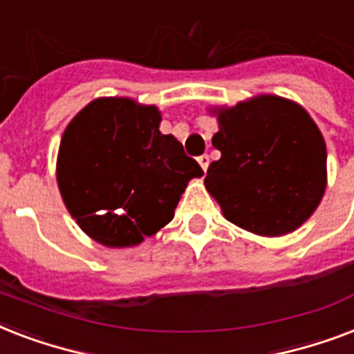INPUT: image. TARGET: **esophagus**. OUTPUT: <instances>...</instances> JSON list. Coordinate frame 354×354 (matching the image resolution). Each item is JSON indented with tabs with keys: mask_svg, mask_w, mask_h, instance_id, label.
Listing matches in <instances>:
<instances>
[{
	"mask_svg": "<svg viewBox=\"0 0 354 354\" xmlns=\"http://www.w3.org/2000/svg\"><path fill=\"white\" fill-rule=\"evenodd\" d=\"M198 163H200V167H202V171H207V167H209V156L207 154H202L198 158Z\"/></svg>",
	"mask_w": 354,
	"mask_h": 354,
	"instance_id": "1",
	"label": "esophagus"
}]
</instances>
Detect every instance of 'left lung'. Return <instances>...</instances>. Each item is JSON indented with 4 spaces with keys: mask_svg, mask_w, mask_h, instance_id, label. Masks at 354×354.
<instances>
[{
    "mask_svg": "<svg viewBox=\"0 0 354 354\" xmlns=\"http://www.w3.org/2000/svg\"><path fill=\"white\" fill-rule=\"evenodd\" d=\"M221 160L204 183L227 221L246 232L279 236L313 215L327 185L324 136L305 108L277 95H257L213 108Z\"/></svg>",
    "mask_w": 354,
    "mask_h": 354,
    "instance_id": "obj_1",
    "label": "left lung"
}]
</instances>
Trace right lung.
Returning <instances> with one entry per match:
<instances>
[{"label":"right lung","mask_w":354,"mask_h":354,"mask_svg":"<svg viewBox=\"0 0 354 354\" xmlns=\"http://www.w3.org/2000/svg\"><path fill=\"white\" fill-rule=\"evenodd\" d=\"M156 106L101 97L64 130L57 182L69 215L108 248L138 246L174 216L189 180L204 171L174 136L160 132Z\"/></svg>","instance_id":"1"}]
</instances>
